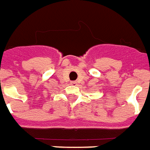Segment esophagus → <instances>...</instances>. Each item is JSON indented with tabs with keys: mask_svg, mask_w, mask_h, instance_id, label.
Returning <instances> with one entry per match:
<instances>
[{
	"mask_svg": "<svg viewBox=\"0 0 150 150\" xmlns=\"http://www.w3.org/2000/svg\"><path fill=\"white\" fill-rule=\"evenodd\" d=\"M71 85H76V82H71Z\"/></svg>",
	"mask_w": 150,
	"mask_h": 150,
	"instance_id": "34e87169",
	"label": "esophagus"
}]
</instances>
